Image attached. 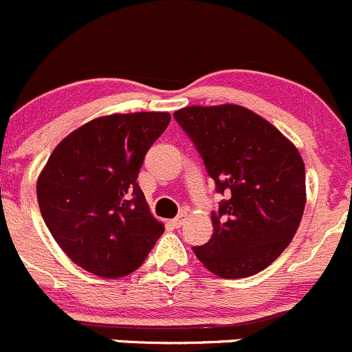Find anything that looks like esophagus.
<instances>
[{"label": "esophagus", "mask_w": 352, "mask_h": 352, "mask_svg": "<svg viewBox=\"0 0 352 352\" xmlns=\"http://www.w3.org/2000/svg\"><path fill=\"white\" fill-rule=\"evenodd\" d=\"M184 221H186V215H184V214H181V215H177L176 219H173V221H171V224L175 226V228H181V226L184 224Z\"/></svg>", "instance_id": "1"}]
</instances>
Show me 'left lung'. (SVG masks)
I'll return each instance as SVG.
<instances>
[{"instance_id":"obj_1","label":"left lung","mask_w":352,"mask_h":352,"mask_svg":"<svg viewBox=\"0 0 352 352\" xmlns=\"http://www.w3.org/2000/svg\"><path fill=\"white\" fill-rule=\"evenodd\" d=\"M175 118L228 197L212 212L214 234L195 255L222 279L262 272L287 248L305 212L301 154L274 124L236 104L183 107Z\"/></svg>"}]
</instances>
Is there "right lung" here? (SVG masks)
<instances>
[{
    "label": "right lung",
    "instance_id": "obj_1",
    "mask_svg": "<svg viewBox=\"0 0 352 352\" xmlns=\"http://www.w3.org/2000/svg\"><path fill=\"white\" fill-rule=\"evenodd\" d=\"M169 121V113L96 118L63 138L41 171L44 222L87 272L104 279L135 272L164 232L137 177Z\"/></svg>",
    "mask_w": 352,
    "mask_h": 352
}]
</instances>
